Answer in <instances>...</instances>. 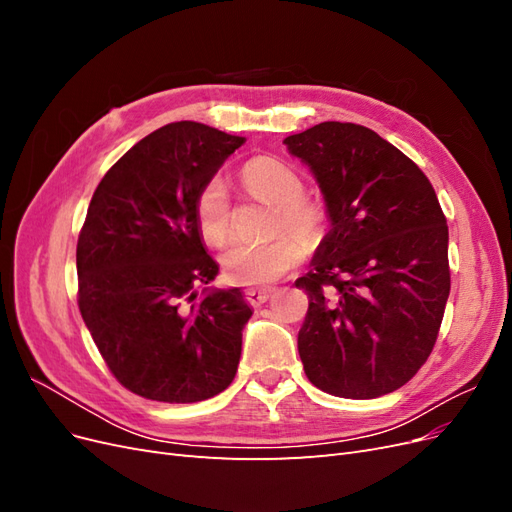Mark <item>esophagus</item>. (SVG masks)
Listing matches in <instances>:
<instances>
[{
	"instance_id": "obj_1",
	"label": "esophagus",
	"mask_w": 512,
	"mask_h": 512,
	"mask_svg": "<svg viewBox=\"0 0 512 512\" xmlns=\"http://www.w3.org/2000/svg\"><path fill=\"white\" fill-rule=\"evenodd\" d=\"M271 294H273V288H247L245 290V299H247V303H250V305L258 307L262 303H267Z\"/></svg>"
}]
</instances>
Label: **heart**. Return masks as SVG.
I'll return each mask as SVG.
<instances>
[{
	"instance_id": "heart-1",
	"label": "heart",
	"mask_w": 512,
	"mask_h": 512,
	"mask_svg": "<svg viewBox=\"0 0 512 512\" xmlns=\"http://www.w3.org/2000/svg\"><path fill=\"white\" fill-rule=\"evenodd\" d=\"M243 188L254 198L275 205L271 232L292 229L262 243L235 241L222 254L224 275L239 286H267L282 280L305 256V243L318 239L327 228V211L316 200L303 196L301 175L282 160L258 156L241 168ZM194 222L207 243L222 245L232 232V203L222 179L213 177L200 185L194 198Z\"/></svg>"
}]
</instances>
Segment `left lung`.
Wrapping results in <instances>:
<instances>
[{
	"label": "left lung",
	"instance_id": "left-lung-1",
	"mask_svg": "<svg viewBox=\"0 0 512 512\" xmlns=\"http://www.w3.org/2000/svg\"><path fill=\"white\" fill-rule=\"evenodd\" d=\"M312 170L331 230L299 277L305 376L320 391L374 399L404 386L444 316L448 226L429 179L374 130L324 121L284 138Z\"/></svg>",
	"mask_w": 512,
	"mask_h": 512
}]
</instances>
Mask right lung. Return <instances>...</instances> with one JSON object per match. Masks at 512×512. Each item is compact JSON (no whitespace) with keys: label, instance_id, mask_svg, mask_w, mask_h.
I'll return each mask as SVG.
<instances>
[{"label":"right lung","instance_id":"1","mask_svg":"<svg viewBox=\"0 0 512 512\" xmlns=\"http://www.w3.org/2000/svg\"><path fill=\"white\" fill-rule=\"evenodd\" d=\"M245 143L196 121L151 132L111 166L76 245L79 309L113 376L166 404L222 393L252 309L239 288H196L220 267L194 222L200 185Z\"/></svg>","mask_w":512,"mask_h":512}]
</instances>
